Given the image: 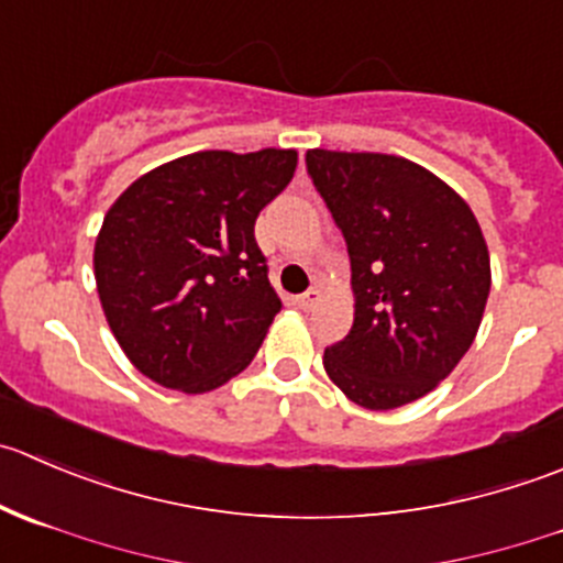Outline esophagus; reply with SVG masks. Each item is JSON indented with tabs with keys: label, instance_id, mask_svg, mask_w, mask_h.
<instances>
[{
	"label": "esophagus",
	"instance_id": "34e87169",
	"mask_svg": "<svg viewBox=\"0 0 563 563\" xmlns=\"http://www.w3.org/2000/svg\"><path fill=\"white\" fill-rule=\"evenodd\" d=\"M319 299H321V294H319V288H308V291L302 294V297H297V305L302 310H313L316 305H319Z\"/></svg>",
	"mask_w": 563,
	"mask_h": 563
}]
</instances>
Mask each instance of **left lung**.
<instances>
[{"label":"left lung","instance_id":"left-lung-1","mask_svg":"<svg viewBox=\"0 0 563 563\" xmlns=\"http://www.w3.org/2000/svg\"><path fill=\"white\" fill-rule=\"evenodd\" d=\"M308 176L346 239L354 324L324 371L354 404L396 409L427 396L476 338L489 250L471 206L401 156L313 148Z\"/></svg>","mask_w":563,"mask_h":563}]
</instances>
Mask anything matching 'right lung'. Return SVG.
Instances as JSON below:
<instances>
[{"mask_svg": "<svg viewBox=\"0 0 563 563\" xmlns=\"http://www.w3.org/2000/svg\"><path fill=\"white\" fill-rule=\"evenodd\" d=\"M297 151H198L136 178L96 239V286L125 357L156 385L209 393L242 374L283 302L255 242Z\"/></svg>", "mask_w": 563, "mask_h": 563, "instance_id": "1", "label": "right lung"}]
</instances>
